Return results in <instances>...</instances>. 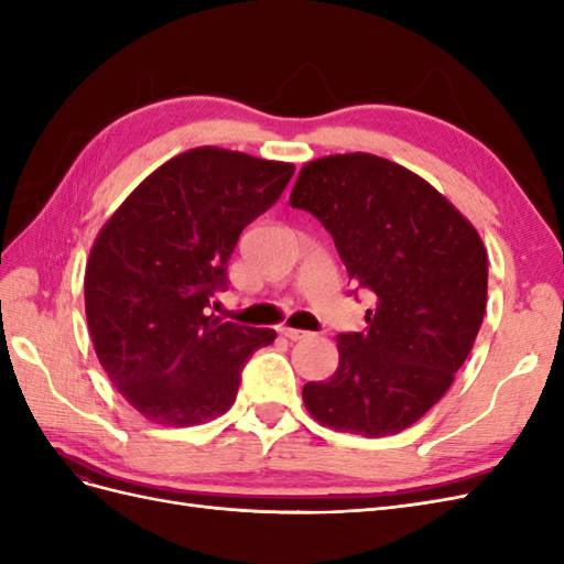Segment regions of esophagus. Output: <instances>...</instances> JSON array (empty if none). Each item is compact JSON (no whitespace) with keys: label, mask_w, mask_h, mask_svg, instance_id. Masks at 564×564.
<instances>
[{"label":"esophagus","mask_w":564,"mask_h":564,"mask_svg":"<svg viewBox=\"0 0 564 564\" xmlns=\"http://www.w3.org/2000/svg\"><path fill=\"white\" fill-rule=\"evenodd\" d=\"M280 334L286 336L289 340H301V338H308V336H311V332L294 329V327H280Z\"/></svg>","instance_id":"esophagus-1"}]
</instances>
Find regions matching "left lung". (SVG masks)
<instances>
[{"mask_svg":"<svg viewBox=\"0 0 564 564\" xmlns=\"http://www.w3.org/2000/svg\"><path fill=\"white\" fill-rule=\"evenodd\" d=\"M289 204L334 237L348 278L377 296L369 327L338 334V367L303 386L338 433L395 435L445 395L487 308L480 232L419 174L371 152L303 164Z\"/></svg>","mask_w":564,"mask_h":564,"instance_id":"1","label":"left lung"}]
</instances>
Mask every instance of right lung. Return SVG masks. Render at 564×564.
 <instances>
[{"instance_id": "add662e5", "label": "right lung", "mask_w": 564, "mask_h": 564, "mask_svg": "<svg viewBox=\"0 0 564 564\" xmlns=\"http://www.w3.org/2000/svg\"><path fill=\"white\" fill-rule=\"evenodd\" d=\"M294 164L202 145L158 166L94 240L84 308L108 379L143 419L169 429L226 414L272 329L209 313L247 224L282 195Z\"/></svg>"}]
</instances>
